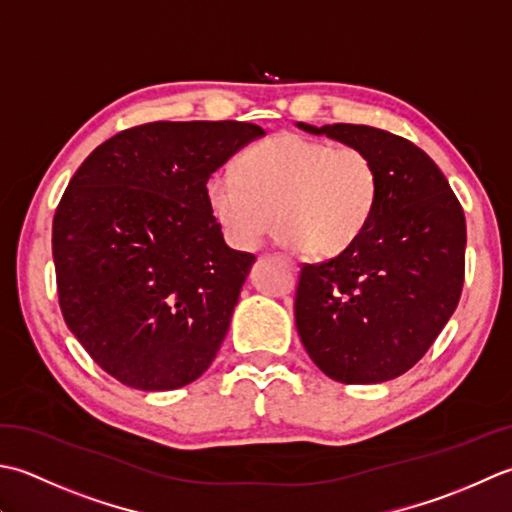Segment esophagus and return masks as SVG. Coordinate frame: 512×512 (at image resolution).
<instances>
[{
  "label": "esophagus",
  "mask_w": 512,
  "mask_h": 512,
  "mask_svg": "<svg viewBox=\"0 0 512 512\" xmlns=\"http://www.w3.org/2000/svg\"><path fill=\"white\" fill-rule=\"evenodd\" d=\"M283 260H285V265L291 269V271H298V267H296V263L291 258H287V256H283Z\"/></svg>",
  "instance_id": "esophagus-1"
}]
</instances>
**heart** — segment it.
Listing matches in <instances>:
<instances>
[{"label": "heart", "instance_id": "obj_1", "mask_svg": "<svg viewBox=\"0 0 512 512\" xmlns=\"http://www.w3.org/2000/svg\"><path fill=\"white\" fill-rule=\"evenodd\" d=\"M378 190V170L364 150L283 132L238 156L236 174H212L205 196L236 247H258L276 218L283 245L338 256L371 221Z\"/></svg>", "mask_w": 512, "mask_h": 512}]
</instances>
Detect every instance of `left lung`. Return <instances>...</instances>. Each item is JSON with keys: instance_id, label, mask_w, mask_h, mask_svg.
Instances as JSON below:
<instances>
[{"instance_id": "8db88e82", "label": "left lung", "mask_w": 512, "mask_h": 512, "mask_svg": "<svg viewBox=\"0 0 512 512\" xmlns=\"http://www.w3.org/2000/svg\"><path fill=\"white\" fill-rule=\"evenodd\" d=\"M296 125L364 150L380 179L356 243L327 263L302 267L298 336L331 380H393L429 351L460 302L462 205L431 156L398 134L353 123Z\"/></svg>"}]
</instances>
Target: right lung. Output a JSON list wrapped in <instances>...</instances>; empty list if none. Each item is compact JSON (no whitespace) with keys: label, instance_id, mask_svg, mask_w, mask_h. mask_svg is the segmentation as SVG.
<instances>
[{"label":"right lung","instance_id":"obj_1","mask_svg":"<svg viewBox=\"0 0 512 512\" xmlns=\"http://www.w3.org/2000/svg\"><path fill=\"white\" fill-rule=\"evenodd\" d=\"M260 137L241 121L145 123L70 179L52 221L61 314L125 387H185L221 349L256 258L225 243L205 185Z\"/></svg>","mask_w":512,"mask_h":512}]
</instances>
